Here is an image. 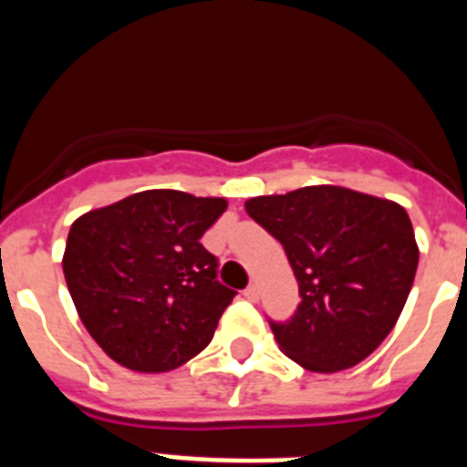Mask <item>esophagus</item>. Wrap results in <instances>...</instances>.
Masks as SVG:
<instances>
[{
  "instance_id": "1",
  "label": "esophagus",
  "mask_w": 467,
  "mask_h": 467,
  "mask_svg": "<svg viewBox=\"0 0 467 467\" xmlns=\"http://www.w3.org/2000/svg\"><path fill=\"white\" fill-rule=\"evenodd\" d=\"M243 295H245V299H250V301H257V299H259V285H257V283L247 285V287H245V292H243Z\"/></svg>"
}]
</instances>
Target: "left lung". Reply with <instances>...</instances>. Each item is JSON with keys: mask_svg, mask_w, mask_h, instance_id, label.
I'll return each mask as SVG.
<instances>
[{"mask_svg": "<svg viewBox=\"0 0 467 467\" xmlns=\"http://www.w3.org/2000/svg\"><path fill=\"white\" fill-rule=\"evenodd\" d=\"M245 210L283 245L299 283L295 316L269 320L285 356L311 372H339L377 350L419 266L407 210L329 184L250 198Z\"/></svg>", "mask_w": 467, "mask_h": 467, "instance_id": "1", "label": "left lung"}]
</instances>
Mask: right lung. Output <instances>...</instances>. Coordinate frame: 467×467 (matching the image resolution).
Returning a JSON list of instances; mask_svg holds the SVG:
<instances>
[{
	"instance_id": "obj_1",
	"label": "right lung",
	"mask_w": 467,
	"mask_h": 467,
	"mask_svg": "<svg viewBox=\"0 0 467 467\" xmlns=\"http://www.w3.org/2000/svg\"><path fill=\"white\" fill-rule=\"evenodd\" d=\"M224 198L150 189L81 214L63 271L81 323L102 350L135 372H171L213 341L236 290L217 280L201 243Z\"/></svg>"
}]
</instances>
